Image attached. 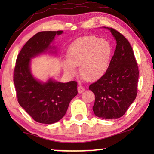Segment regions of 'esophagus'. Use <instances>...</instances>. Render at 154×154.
Instances as JSON below:
<instances>
[{"instance_id": "esophagus-1", "label": "esophagus", "mask_w": 154, "mask_h": 154, "mask_svg": "<svg viewBox=\"0 0 154 154\" xmlns=\"http://www.w3.org/2000/svg\"><path fill=\"white\" fill-rule=\"evenodd\" d=\"M77 90H78V92H79V93H82L83 91L85 90V88H83L82 85H79L77 88Z\"/></svg>"}]
</instances>
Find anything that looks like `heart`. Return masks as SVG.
Instances as JSON below:
<instances>
[{"label":"heart","instance_id":"1","mask_svg":"<svg viewBox=\"0 0 154 154\" xmlns=\"http://www.w3.org/2000/svg\"><path fill=\"white\" fill-rule=\"evenodd\" d=\"M112 56L110 43L95 36H87L75 41L68 49V58L62 62L64 71L69 75L77 72L84 79L96 81L108 70Z\"/></svg>","mask_w":154,"mask_h":154}]
</instances>
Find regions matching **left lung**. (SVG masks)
Listing matches in <instances>:
<instances>
[{"instance_id":"obj_1","label":"left lung","mask_w":154,"mask_h":154,"mask_svg":"<svg viewBox=\"0 0 154 154\" xmlns=\"http://www.w3.org/2000/svg\"><path fill=\"white\" fill-rule=\"evenodd\" d=\"M107 28L116 40V50L105 74L89 89L95 95V116L110 119L124 116L136 98L139 72L129 41L118 30Z\"/></svg>"}]
</instances>
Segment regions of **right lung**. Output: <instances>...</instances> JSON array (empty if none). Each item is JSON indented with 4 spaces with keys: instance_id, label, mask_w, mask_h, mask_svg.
I'll use <instances>...</instances> for the list:
<instances>
[{
    "instance_id": "add662e5",
    "label": "right lung",
    "mask_w": 154,
    "mask_h": 154,
    "mask_svg": "<svg viewBox=\"0 0 154 154\" xmlns=\"http://www.w3.org/2000/svg\"><path fill=\"white\" fill-rule=\"evenodd\" d=\"M63 31H42L30 38L17 57L14 82L20 106L41 124H50L63 118L71 100L77 94V83H60L49 79L38 82L30 72V59L51 48L49 44L56 35Z\"/></svg>"
}]
</instances>
